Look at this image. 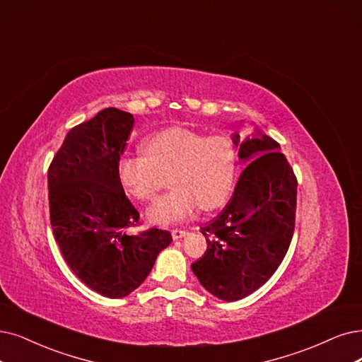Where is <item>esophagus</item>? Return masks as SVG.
<instances>
[{"mask_svg": "<svg viewBox=\"0 0 362 362\" xmlns=\"http://www.w3.org/2000/svg\"><path fill=\"white\" fill-rule=\"evenodd\" d=\"M170 233H172L173 240H178V239H181V238H184L187 235V231L185 230H172Z\"/></svg>", "mask_w": 362, "mask_h": 362, "instance_id": "esophagus-1", "label": "esophagus"}]
</instances>
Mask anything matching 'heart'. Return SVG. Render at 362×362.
Segmentation results:
<instances>
[{
    "label": "heart",
    "instance_id": "obj_1",
    "mask_svg": "<svg viewBox=\"0 0 362 362\" xmlns=\"http://www.w3.org/2000/svg\"><path fill=\"white\" fill-rule=\"evenodd\" d=\"M147 154L122 157L119 177L138 200H153L170 177L172 192L147 209L154 224L169 226L190 218L199 206H221L235 181L238 156L227 136H205L170 127L146 142Z\"/></svg>",
    "mask_w": 362,
    "mask_h": 362
}]
</instances>
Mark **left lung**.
Returning <instances> with one entry per match:
<instances>
[{
  "mask_svg": "<svg viewBox=\"0 0 362 362\" xmlns=\"http://www.w3.org/2000/svg\"><path fill=\"white\" fill-rule=\"evenodd\" d=\"M231 139L250 165L223 212L202 228L208 248L192 264L202 286L224 301L252 294L276 272L290 248L297 205V178L279 144L259 131Z\"/></svg>",
  "mask_w": 362,
  "mask_h": 362,
  "instance_id": "left-lung-1",
  "label": "left lung"
}]
</instances>
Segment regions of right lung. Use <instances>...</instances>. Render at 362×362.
Here are the masks:
<instances>
[{
  "label": "right lung",
  "instance_id": "obj_1",
  "mask_svg": "<svg viewBox=\"0 0 362 362\" xmlns=\"http://www.w3.org/2000/svg\"><path fill=\"white\" fill-rule=\"evenodd\" d=\"M134 122L117 108L99 111L71 129L49 168L50 224L64 259L108 298L135 291L172 242L160 228L129 233L139 212L124 194L119 162Z\"/></svg>",
  "mask_w": 362,
  "mask_h": 362
}]
</instances>
